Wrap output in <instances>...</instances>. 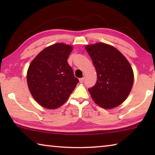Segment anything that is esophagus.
I'll return each mask as SVG.
<instances>
[{"instance_id": "obj_1", "label": "esophagus", "mask_w": 155, "mask_h": 155, "mask_svg": "<svg viewBox=\"0 0 155 155\" xmlns=\"http://www.w3.org/2000/svg\"><path fill=\"white\" fill-rule=\"evenodd\" d=\"M79 82H80L81 83H83L84 82V78H79Z\"/></svg>"}]
</instances>
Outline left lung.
Here are the masks:
<instances>
[{"instance_id": "left-lung-1", "label": "left lung", "mask_w": 155, "mask_h": 155, "mask_svg": "<svg viewBox=\"0 0 155 155\" xmlns=\"http://www.w3.org/2000/svg\"><path fill=\"white\" fill-rule=\"evenodd\" d=\"M97 72L96 83L88 90L102 108L119 106L130 94L134 74L129 62L115 47L98 42L85 46Z\"/></svg>"}]
</instances>
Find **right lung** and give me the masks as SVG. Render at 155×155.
<instances>
[{
  "mask_svg": "<svg viewBox=\"0 0 155 155\" xmlns=\"http://www.w3.org/2000/svg\"><path fill=\"white\" fill-rule=\"evenodd\" d=\"M72 51V46L52 44L41 51L29 65L28 89L44 108L54 109L63 105L78 83L67 61Z\"/></svg>",
  "mask_w": 155,
  "mask_h": 155,
  "instance_id": "obj_1",
  "label": "right lung"
}]
</instances>
